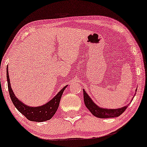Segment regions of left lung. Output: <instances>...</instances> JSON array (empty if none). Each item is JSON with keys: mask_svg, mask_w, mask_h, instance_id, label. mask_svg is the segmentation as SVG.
<instances>
[{"mask_svg": "<svg viewBox=\"0 0 147 147\" xmlns=\"http://www.w3.org/2000/svg\"><path fill=\"white\" fill-rule=\"evenodd\" d=\"M136 91H137V89H136ZM84 100L86 106L90 111L91 113L95 117L99 118H111L119 117L120 115H122L125 111L126 109H127L128 106L129 105V104H128V105L123 106L122 108H118V109H104V108L99 107L92 101V99L86 93L85 90H84Z\"/></svg>", "mask_w": 147, "mask_h": 147, "instance_id": "left-lung-1", "label": "left lung"}]
</instances>
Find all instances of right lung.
Returning <instances> with one entry per match:
<instances>
[{
  "label": "right lung",
  "instance_id": "obj_1",
  "mask_svg": "<svg viewBox=\"0 0 147 147\" xmlns=\"http://www.w3.org/2000/svg\"><path fill=\"white\" fill-rule=\"evenodd\" d=\"M7 80L8 84V90L10 95V98L12 101L13 104L16 109L19 111L21 113L28 119L30 121L37 122H45V121L49 120L53 117L54 115L57 112L59 106V102L61 98L62 94H63L65 88L68 86V85L64 86L51 100L49 101L46 104L40 106H29L24 103H23L21 100H19L16 96H15L12 89H11V84H10V80L8 73V68H7Z\"/></svg>",
  "mask_w": 147,
  "mask_h": 147
}]
</instances>
